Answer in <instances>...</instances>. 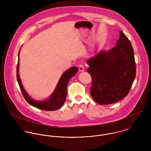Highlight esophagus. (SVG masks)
<instances>
[{"mask_svg": "<svg viewBox=\"0 0 151 151\" xmlns=\"http://www.w3.org/2000/svg\"><path fill=\"white\" fill-rule=\"evenodd\" d=\"M78 70H79V71H81V72L84 71V66H83V65H79V66H78Z\"/></svg>", "mask_w": 151, "mask_h": 151, "instance_id": "1", "label": "esophagus"}]
</instances>
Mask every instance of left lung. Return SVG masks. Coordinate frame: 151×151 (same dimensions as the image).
Returning <instances> with one entry per match:
<instances>
[{
	"mask_svg": "<svg viewBox=\"0 0 151 151\" xmlns=\"http://www.w3.org/2000/svg\"><path fill=\"white\" fill-rule=\"evenodd\" d=\"M116 46L89 58L87 71L92 77L90 92L98 104L116 103L129 93L136 74L134 50L128 38L120 31Z\"/></svg>",
	"mask_w": 151,
	"mask_h": 151,
	"instance_id": "8db88e82",
	"label": "left lung"
}]
</instances>
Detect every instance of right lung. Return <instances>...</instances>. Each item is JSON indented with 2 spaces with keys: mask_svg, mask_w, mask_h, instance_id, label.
Returning a JSON list of instances; mask_svg holds the SVG:
<instances>
[{
  "mask_svg": "<svg viewBox=\"0 0 151 151\" xmlns=\"http://www.w3.org/2000/svg\"><path fill=\"white\" fill-rule=\"evenodd\" d=\"M19 61L17 65V80L22 93L26 100V101L29 104L31 105L35 108H38L43 110L47 111H53L56 110L61 108L66 99L67 96V86L69 82L70 78L73 77L78 71V68L77 67H72L65 71L61 76L60 80L57 85V86L53 92V93L50 96V97L43 101H37L33 100L26 92L22 85V81L19 77Z\"/></svg>",
  "mask_w": 151,
  "mask_h": 151,
  "instance_id": "right-lung-1",
  "label": "right lung"
}]
</instances>
